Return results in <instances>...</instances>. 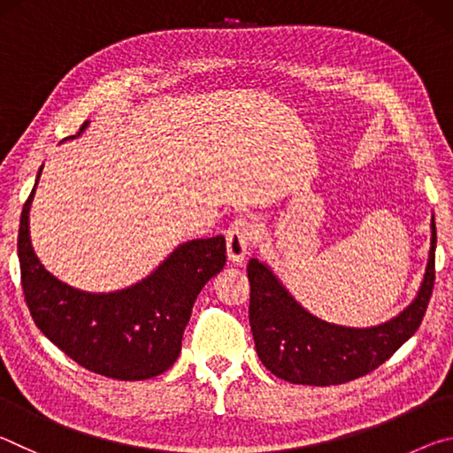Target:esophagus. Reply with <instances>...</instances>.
<instances>
[{"label": "esophagus", "instance_id": "esophagus-1", "mask_svg": "<svg viewBox=\"0 0 453 453\" xmlns=\"http://www.w3.org/2000/svg\"><path fill=\"white\" fill-rule=\"evenodd\" d=\"M254 224L245 218H235L232 224H229L226 232V242H227V256L234 262H242L248 254L251 240H254Z\"/></svg>", "mask_w": 453, "mask_h": 453}]
</instances>
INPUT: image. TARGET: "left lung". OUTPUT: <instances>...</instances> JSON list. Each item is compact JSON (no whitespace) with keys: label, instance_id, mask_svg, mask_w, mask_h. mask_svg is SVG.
Here are the masks:
<instances>
[{"label":"left lung","instance_id":"1","mask_svg":"<svg viewBox=\"0 0 453 453\" xmlns=\"http://www.w3.org/2000/svg\"><path fill=\"white\" fill-rule=\"evenodd\" d=\"M250 326L262 364L278 378L305 386H337L373 372L418 332L435 281V221L418 297L388 324L356 329L305 311L270 267L250 259Z\"/></svg>","mask_w":453,"mask_h":453}]
</instances>
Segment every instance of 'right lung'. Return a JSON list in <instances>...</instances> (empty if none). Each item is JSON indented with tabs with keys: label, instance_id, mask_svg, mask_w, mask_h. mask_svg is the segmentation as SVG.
Listing matches in <instances>:
<instances>
[{
	"label": "right lung",
	"instance_id": "obj_1",
	"mask_svg": "<svg viewBox=\"0 0 453 453\" xmlns=\"http://www.w3.org/2000/svg\"><path fill=\"white\" fill-rule=\"evenodd\" d=\"M34 191L21 210L18 257L35 326L73 362L105 378L148 380L170 370L180 356L197 294L224 270L226 237L180 245L150 278L132 288L86 294L53 278L37 259L27 226Z\"/></svg>",
	"mask_w": 453,
	"mask_h": 453
}]
</instances>
